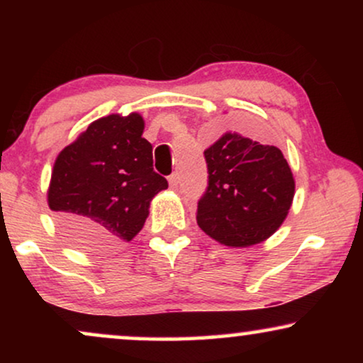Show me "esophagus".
Here are the masks:
<instances>
[{"instance_id":"34e87169","label":"esophagus","mask_w":363,"mask_h":363,"mask_svg":"<svg viewBox=\"0 0 363 363\" xmlns=\"http://www.w3.org/2000/svg\"><path fill=\"white\" fill-rule=\"evenodd\" d=\"M168 183H170L172 188H177L178 186V173H172V175L168 177Z\"/></svg>"}]
</instances>
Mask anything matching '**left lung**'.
Listing matches in <instances>:
<instances>
[{
    "label": "left lung",
    "mask_w": 363,
    "mask_h": 363,
    "mask_svg": "<svg viewBox=\"0 0 363 363\" xmlns=\"http://www.w3.org/2000/svg\"><path fill=\"white\" fill-rule=\"evenodd\" d=\"M206 191L196 223L225 246L246 247L274 235L294 198V177L274 145L228 132L205 150Z\"/></svg>",
    "instance_id": "left-lung-1"
}]
</instances>
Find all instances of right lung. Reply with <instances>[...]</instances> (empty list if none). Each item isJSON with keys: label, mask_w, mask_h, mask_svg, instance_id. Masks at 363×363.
<instances>
[{"label": "right lung", "mask_w": 363, "mask_h": 363, "mask_svg": "<svg viewBox=\"0 0 363 363\" xmlns=\"http://www.w3.org/2000/svg\"><path fill=\"white\" fill-rule=\"evenodd\" d=\"M133 112L92 122L54 162L49 208L74 245L111 250L143 228L150 201L168 182L153 170L152 143Z\"/></svg>", "instance_id": "right-lung-1"}]
</instances>
